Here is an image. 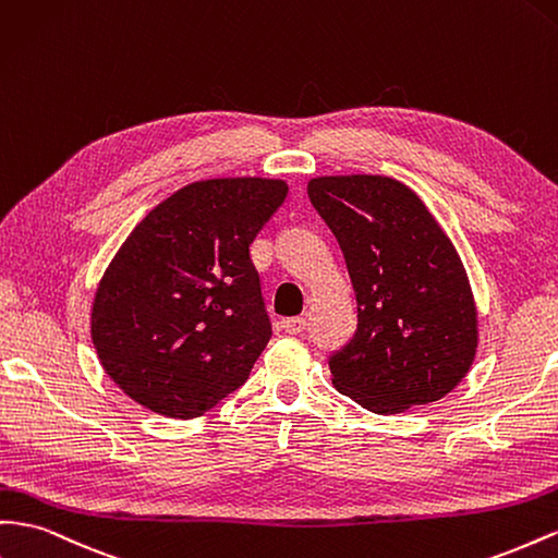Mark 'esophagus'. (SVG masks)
Instances as JSON below:
<instances>
[{
  "label": "esophagus",
  "instance_id": "34e87169",
  "mask_svg": "<svg viewBox=\"0 0 558 558\" xmlns=\"http://www.w3.org/2000/svg\"><path fill=\"white\" fill-rule=\"evenodd\" d=\"M281 326H283L286 333L298 336V333H303V330L307 328V319H305V316H289V319L281 322Z\"/></svg>",
  "mask_w": 558,
  "mask_h": 558
}]
</instances>
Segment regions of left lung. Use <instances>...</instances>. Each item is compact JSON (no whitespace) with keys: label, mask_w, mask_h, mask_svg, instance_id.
Returning a JSON list of instances; mask_svg holds the SVG:
<instances>
[{"label":"left lung","mask_w":558,"mask_h":558,"mask_svg":"<svg viewBox=\"0 0 558 558\" xmlns=\"http://www.w3.org/2000/svg\"><path fill=\"white\" fill-rule=\"evenodd\" d=\"M307 194L356 293L354 338L328 359L333 385L378 415L444 399L478 344L472 286L453 242L395 178L322 175Z\"/></svg>","instance_id":"left-lung-1"}]
</instances>
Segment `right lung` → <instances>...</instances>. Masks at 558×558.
<instances>
[{
  "mask_svg": "<svg viewBox=\"0 0 558 558\" xmlns=\"http://www.w3.org/2000/svg\"><path fill=\"white\" fill-rule=\"evenodd\" d=\"M286 194L283 180H199L135 225L92 310L98 359L126 397L190 420L246 383L272 338L248 246Z\"/></svg>",
  "mask_w": 558,
  "mask_h": 558,
  "instance_id": "add662e5",
  "label": "right lung"
}]
</instances>
